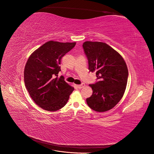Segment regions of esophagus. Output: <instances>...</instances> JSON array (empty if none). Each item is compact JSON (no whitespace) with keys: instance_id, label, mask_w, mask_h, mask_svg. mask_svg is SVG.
<instances>
[{"instance_id":"34e87169","label":"esophagus","mask_w":154,"mask_h":154,"mask_svg":"<svg viewBox=\"0 0 154 154\" xmlns=\"http://www.w3.org/2000/svg\"><path fill=\"white\" fill-rule=\"evenodd\" d=\"M85 83H82V84H80V85H77V87H78V88H83V87H85Z\"/></svg>"}]
</instances>
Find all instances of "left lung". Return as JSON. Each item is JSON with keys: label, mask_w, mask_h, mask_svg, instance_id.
I'll return each instance as SVG.
<instances>
[{"label": "left lung", "mask_w": 154, "mask_h": 154, "mask_svg": "<svg viewBox=\"0 0 154 154\" xmlns=\"http://www.w3.org/2000/svg\"><path fill=\"white\" fill-rule=\"evenodd\" d=\"M83 48L89 72H96L97 81L90 84L92 94L86 100L91 109L105 112L122 98L127 84L128 71L124 59L110 46L100 42L87 41Z\"/></svg>", "instance_id": "left-lung-1"}]
</instances>
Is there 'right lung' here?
<instances>
[{
	"mask_svg": "<svg viewBox=\"0 0 154 154\" xmlns=\"http://www.w3.org/2000/svg\"><path fill=\"white\" fill-rule=\"evenodd\" d=\"M76 42L49 41L28 58L24 69V83L31 98L40 108L57 111L63 107L74 88L64 81L60 64L63 56Z\"/></svg>",
	"mask_w": 154,
	"mask_h": 154,
	"instance_id": "obj_1",
	"label": "right lung"
}]
</instances>
